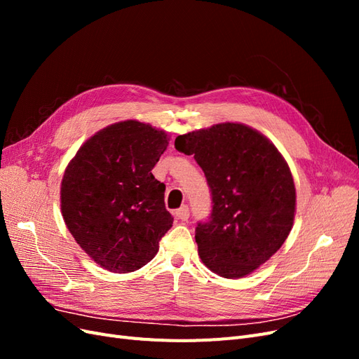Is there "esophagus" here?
Segmentation results:
<instances>
[{"label":"esophagus","mask_w":359,"mask_h":359,"mask_svg":"<svg viewBox=\"0 0 359 359\" xmlns=\"http://www.w3.org/2000/svg\"><path fill=\"white\" fill-rule=\"evenodd\" d=\"M175 215H177V219H180V220H182V222L189 220V217H190L189 206H187V205H182L181 208H178V210L175 211Z\"/></svg>","instance_id":"esophagus-1"}]
</instances>
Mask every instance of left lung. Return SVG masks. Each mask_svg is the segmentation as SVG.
Wrapping results in <instances>:
<instances>
[{"instance_id": "obj_1", "label": "left lung", "mask_w": 359, "mask_h": 359, "mask_svg": "<svg viewBox=\"0 0 359 359\" xmlns=\"http://www.w3.org/2000/svg\"><path fill=\"white\" fill-rule=\"evenodd\" d=\"M194 154L212 198L210 219L198 223L202 262L224 278H241L283 245L295 217V184L273 142L252 127L215 124L175 139Z\"/></svg>"}]
</instances>
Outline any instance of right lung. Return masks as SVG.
<instances>
[{
  "instance_id": "obj_1",
  "label": "right lung",
  "mask_w": 359,
  "mask_h": 359,
  "mask_svg": "<svg viewBox=\"0 0 359 359\" xmlns=\"http://www.w3.org/2000/svg\"><path fill=\"white\" fill-rule=\"evenodd\" d=\"M168 140L166 132L136 119L115 123L86 140L64 172V222L107 271L124 274L147 265L172 227L166 186L151 172Z\"/></svg>"
}]
</instances>
